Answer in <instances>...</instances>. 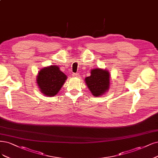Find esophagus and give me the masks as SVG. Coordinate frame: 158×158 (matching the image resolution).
Returning a JSON list of instances; mask_svg holds the SVG:
<instances>
[{
	"instance_id": "obj_1",
	"label": "esophagus",
	"mask_w": 158,
	"mask_h": 158,
	"mask_svg": "<svg viewBox=\"0 0 158 158\" xmlns=\"http://www.w3.org/2000/svg\"><path fill=\"white\" fill-rule=\"evenodd\" d=\"M73 77H79V74L78 73H73Z\"/></svg>"
}]
</instances>
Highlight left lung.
Masks as SVG:
<instances>
[{"label":"left lung","mask_w":158,"mask_h":158,"mask_svg":"<svg viewBox=\"0 0 158 158\" xmlns=\"http://www.w3.org/2000/svg\"><path fill=\"white\" fill-rule=\"evenodd\" d=\"M85 82L92 95L95 97H101L110 89V73L106 69H91L89 77L85 78Z\"/></svg>","instance_id":"1"}]
</instances>
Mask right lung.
I'll return each mask as SVG.
<instances>
[{"label":"right lung","mask_w":158,"mask_h":158,"mask_svg":"<svg viewBox=\"0 0 158 158\" xmlns=\"http://www.w3.org/2000/svg\"><path fill=\"white\" fill-rule=\"evenodd\" d=\"M67 79L57 65L42 69L36 77V83L41 93L47 97L57 95Z\"/></svg>","instance_id":"obj_1"}]
</instances>
